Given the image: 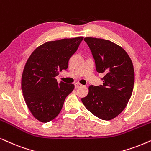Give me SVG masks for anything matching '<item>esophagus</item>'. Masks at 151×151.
Segmentation results:
<instances>
[{
    "instance_id": "obj_1",
    "label": "esophagus",
    "mask_w": 151,
    "mask_h": 151,
    "mask_svg": "<svg viewBox=\"0 0 151 151\" xmlns=\"http://www.w3.org/2000/svg\"><path fill=\"white\" fill-rule=\"evenodd\" d=\"M74 86H75V88H79L80 87H81L82 85L79 83H74Z\"/></svg>"
}]
</instances>
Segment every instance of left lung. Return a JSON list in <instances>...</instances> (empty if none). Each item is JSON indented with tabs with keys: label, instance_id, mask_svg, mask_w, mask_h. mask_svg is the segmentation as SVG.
<instances>
[{
	"label": "left lung",
	"instance_id": "8db88e82",
	"mask_svg": "<svg viewBox=\"0 0 151 151\" xmlns=\"http://www.w3.org/2000/svg\"><path fill=\"white\" fill-rule=\"evenodd\" d=\"M96 70L104 74L103 85L90 86L81 101L94 116L110 120L126 107L133 90L134 72L132 62L121 46L108 40L86 37Z\"/></svg>",
	"mask_w": 151,
	"mask_h": 151
}]
</instances>
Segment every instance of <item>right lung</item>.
Returning a JSON list of instances; mask_svg holds the SVG:
<instances>
[{
    "label": "right lung",
    "mask_w": 151,
    "mask_h": 151,
    "mask_svg": "<svg viewBox=\"0 0 151 151\" xmlns=\"http://www.w3.org/2000/svg\"><path fill=\"white\" fill-rule=\"evenodd\" d=\"M83 37L47 41L34 50L26 62L21 79V89L27 106L35 117L46 123L57 117L66 96L74 86L55 77L66 70Z\"/></svg>",
    "instance_id": "obj_1"
}]
</instances>
